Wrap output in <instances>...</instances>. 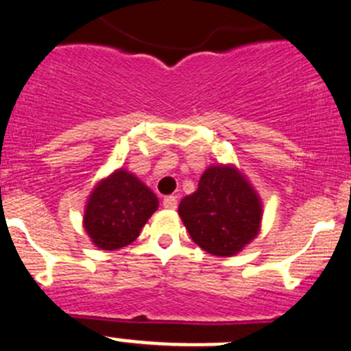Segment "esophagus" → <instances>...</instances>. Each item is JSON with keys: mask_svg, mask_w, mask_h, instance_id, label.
<instances>
[{"mask_svg": "<svg viewBox=\"0 0 351 351\" xmlns=\"http://www.w3.org/2000/svg\"><path fill=\"white\" fill-rule=\"evenodd\" d=\"M163 206L168 208V210H175V208L178 206V199H176L175 196H165Z\"/></svg>", "mask_w": 351, "mask_h": 351, "instance_id": "34e87169", "label": "esophagus"}]
</instances>
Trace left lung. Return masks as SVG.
Masks as SVG:
<instances>
[{
    "label": "left lung",
    "instance_id": "1",
    "mask_svg": "<svg viewBox=\"0 0 351 351\" xmlns=\"http://www.w3.org/2000/svg\"><path fill=\"white\" fill-rule=\"evenodd\" d=\"M191 240L215 256H232L256 237L261 205L253 188L233 167H211L198 190L178 206Z\"/></svg>",
    "mask_w": 351,
    "mask_h": 351
}]
</instances>
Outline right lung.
<instances>
[{"label": "right lung", "instance_id": "add662e5", "mask_svg": "<svg viewBox=\"0 0 351 351\" xmlns=\"http://www.w3.org/2000/svg\"><path fill=\"white\" fill-rule=\"evenodd\" d=\"M158 198L136 176L118 169L95 188L84 211V230L101 250H118L140 234Z\"/></svg>", "mask_w": 351, "mask_h": 351}]
</instances>
